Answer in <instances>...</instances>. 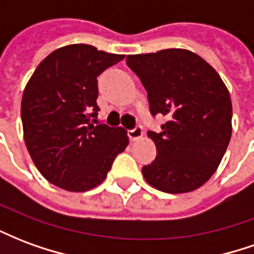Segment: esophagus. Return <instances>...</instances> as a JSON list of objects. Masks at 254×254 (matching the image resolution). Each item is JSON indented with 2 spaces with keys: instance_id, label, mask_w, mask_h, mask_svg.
Returning <instances> with one entry per match:
<instances>
[{
  "instance_id": "obj_1",
  "label": "esophagus",
  "mask_w": 254,
  "mask_h": 254,
  "mask_svg": "<svg viewBox=\"0 0 254 254\" xmlns=\"http://www.w3.org/2000/svg\"><path fill=\"white\" fill-rule=\"evenodd\" d=\"M143 127H140V125H137V127H134L133 129H130V130H127V136H129V138H130L132 141H136L138 138L143 137Z\"/></svg>"
}]
</instances>
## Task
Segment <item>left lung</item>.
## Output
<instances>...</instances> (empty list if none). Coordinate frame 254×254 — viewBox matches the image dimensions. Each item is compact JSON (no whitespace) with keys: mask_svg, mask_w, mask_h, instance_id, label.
<instances>
[{"mask_svg":"<svg viewBox=\"0 0 254 254\" xmlns=\"http://www.w3.org/2000/svg\"><path fill=\"white\" fill-rule=\"evenodd\" d=\"M127 64L148 92L151 114L169 118L159 133L148 132L156 158L143 167L145 181L166 193L200 188L231 137L229 89L207 61L185 49L127 56Z\"/></svg>","mask_w":254,"mask_h":254,"instance_id":"obj_1","label":"left lung"}]
</instances>
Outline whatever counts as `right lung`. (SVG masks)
Here are the masks:
<instances>
[{"label":"right lung","instance_id":"add662e5","mask_svg":"<svg viewBox=\"0 0 254 254\" xmlns=\"http://www.w3.org/2000/svg\"><path fill=\"white\" fill-rule=\"evenodd\" d=\"M122 60L89 45H69L49 54L28 80L21 99L24 141L53 185L67 191L98 187L127 148L124 127L96 122V77Z\"/></svg>","mask_w":254,"mask_h":254}]
</instances>
